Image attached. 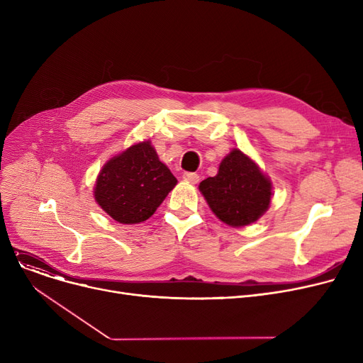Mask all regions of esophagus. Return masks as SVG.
I'll list each match as a JSON object with an SVG mask.
<instances>
[{
  "label": "esophagus",
  "mask_w": 363,
  "mask_h": 363,
  "mask_svg": "<svg viewBox=\"0 0 363 363\" xmlns=\"http://www.w3.org/2000/svg\"><path fill=\"white\" fill-rule=\"evenodd\" d=\"M182 178H184V181H188L191 184H197L200 181V177L197 174H194V172H185Z\"/></svg>",
  "instance_id": "esophagus-1"
}]
</instances>
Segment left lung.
Masks as SVG:
<instances>
[{"label": "left lung", "instance_id": "left-lung-1", "mask_svg": "<svg viewBox=\"0 0 363 363\" xmlns=\"http://www.w3.org/2000/svg\"><path fill=\"white\" fill-rule=\"evenodd\" d=\"M200 191L213 213L231 226H244L257 220L271 203V181L257 164L240 150H233L216 177L200 182Z\"/></svg>", "mask_w": 363, "mask_h": 363}]
</instances>
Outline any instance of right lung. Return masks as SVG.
<instances>
[{
    "mask_svg": "<svg viewBox=\"0 0 363 363\" xmlns=\"http://www.w3.org/2000/svg\"><path fill=\"white\" fill-rule=\"evenodd\" d=\"M177 182L150 141H145L104 164L94 196L114 220L140 223L156 212Z\"/></svg>",
    "mask_w": 363,
    "mask_h": 363,
    "instance_id": "obj_1",
    "label": "right lung"
}]
</instances>
